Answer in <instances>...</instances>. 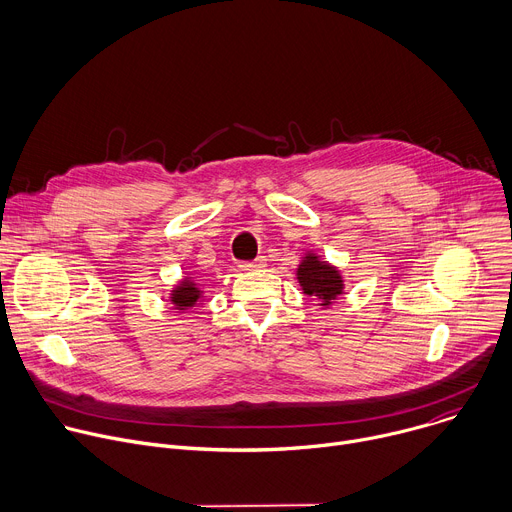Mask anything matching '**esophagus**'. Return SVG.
Returning <instances> with one entry per match:
<instances>
[{
    "label": "esophagus",
    "mask_w": 512,
    "mask_h": 512,
    "mask_svg": "<svg viewBox=\"0 0 512 512\" xmlns=\"http://www.w3.org/2000/svg\"><path fill=\"white\" fill-rule=\"evenodd\" d=\"M265 267V257H257L255 261H245L239 265L241 271H259Z\"/></svg>",
    "instance_id": "1"
}]
</instances>
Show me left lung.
<instances>
[{
  "mask_svg": "<svg viewBox=\"0 0 512 512\" xmlns=\"http://www.w3.org/2000/svg\"><path fill=\"white\" fill-rule=\"evenodd\" d=\"M296 275L304 294L316 296L320 300V306H332V302L342 296L344 291V279L340 271L314 253H306V257H302Z\"/></svg>",
  "mask_w": 512,
  "mask_h": 512,
  "instance_id": "left-lung-1",
  "label": "left lung"
}]
</instances>
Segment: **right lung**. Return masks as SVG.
Masks as SVG:
<instances>
[{"label":"right lung","instance_id":"right-lung-1","mask_svg":"<svg viewBox=\"0 0 512 512\" xmlns=\"http://www.w3.org/2000/svg\"><path fill=\"white\" fill-rule=\"evenodd\" d=\"M202 300V289L198 287L196 279L192 277H184L170 294V302L174 304L176 310L184 312V310H190V308H196L198 302Z\"/></svg>","mask_w":512,"mask_h":512}]
</instances>
